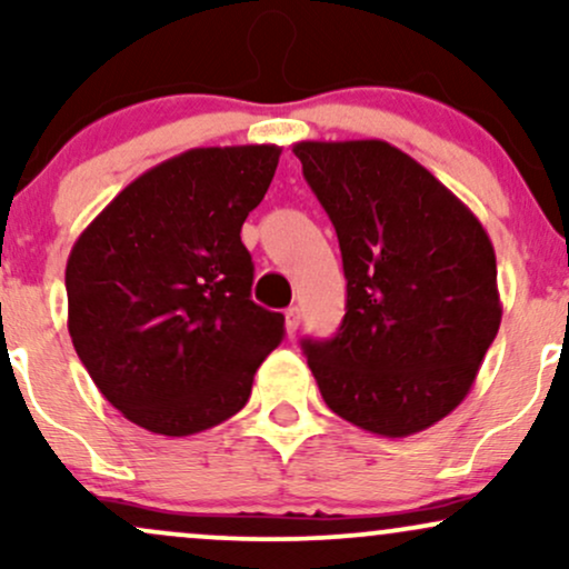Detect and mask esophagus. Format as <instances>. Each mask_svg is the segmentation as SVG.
Returning <instances> with one entry per match:
<instances>
[{
	"instance_id": "34e87169",
	"label": "esophagus",
	"mask_w": 569,
	"mask_h": 569,
	"mask_svg": "<svg viewBox=\"0 0 569 569\" xmlns=\"http://www.w3.org/2000/svg\"><path fill=\"white\" fill-rule=\"evenodd\" d=\"M299 323H302V310L293 305V307H289V310H286V331H289V335H297Z\"/></svg>"
}]
</instances>
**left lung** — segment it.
Wrapping results in <instances>:
<instances>
[{
    "mask_svg": "<svg viewBox=\"0 0 569 569\" xmlns=\"http://www.w3.org/2000/svg\"><path fill=\"white\" fill-rule=\"evenodd\" d=\"M293 154L329 213L348 278L331 339H302L335 415L403 439L468 396L500 329L495 248L471 208L380 139L299 141Z\"/></svg>",
    "mask_w": 569,
    "mask_h": 569,
    "instance_id": "left-lung-1",
    "label": "left lung"
}]
</instances>
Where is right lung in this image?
Wrapping results in <instances>:
<instances>
[{
    "mask_svg": "<svg viewBox=\"0 0 569 569\" xmlns=\"http://www.w3.org/2000/svg\"><path fill=\"white\" fill-rule=\"evenodd\" d=\"M280 147H200L130 181L67 262L69 335L103 398L136 426L192 436L246 407L286 318L251 299L240 227Z\"/></svg>",
    "mask_w": 569,
    "mask_h": 569,
    "instance_id": "obj_1",
    "label": "right lung"
}]
</instances>
